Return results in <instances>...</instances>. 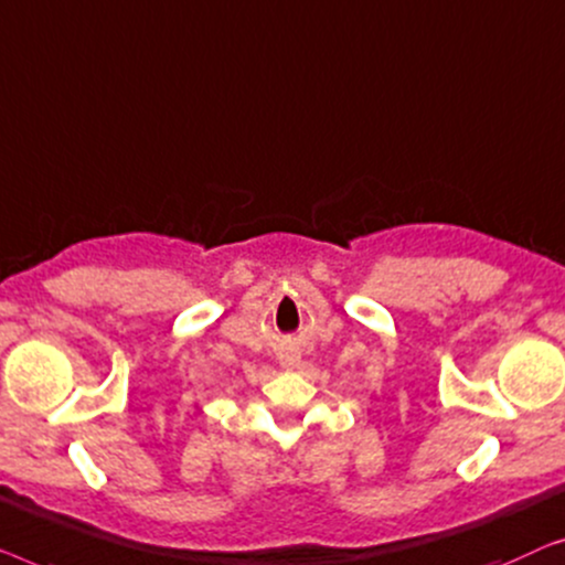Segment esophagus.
Segmentation results:
<instances>
[{
  "instance_id": "esophagus-1",
  "label": "esophagus",
  "mask_w": 565,
  "mask_h": 565,
  "mask_svg": "<svg viewBox=\"0 0 565 565\" xmlns=\"http://www.w3.org/2000/svg\"><path fill=\"white\" fill-rule=\"evenodd\" d=\"M286 365H294V361H286Z\"/></svg>"
}]
</instances>
